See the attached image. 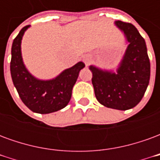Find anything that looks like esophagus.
I'll return each instance as SVG.
<instances>
[{
	"label": "esophagus",
	"instance_id": "obj_1",
	"mask_svg": "<svg viewBox=\"0 0 160 160\" xmlns=\"http://www.w3.org/2000/svg\"><path fill=\"white\" fill-rule=\"evenodd\" d=\"M82 61H83V62L85 63V65L87 67H88L91 63H92V56H91V55H86V56L82 58Z\"/></svg>",
	"mask_w": 160,
	"mask_h": 160
}]
</instances>
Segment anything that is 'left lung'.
I'll list each match as a JSON object with an SVG mask.
<instances>
[{
  "instance_id": "left-lung-1",
  "label": "left lung",
  "mask_w": 160,
  "mask_h": 160,
  "mask_svg": "<svg viewBox=\"0 0 160 160\" xmlns=\"http://www.w3.org/2000/svg\"><path fill=\"white\" fill-rule=\"evenodd\" d=\"M128 42L117 73L90 66L92 83L98 101L104 106L126 111L136 106L148 88L150 61L144 38L131 23L116 21Z\"/></svg>"
}]
</instances>
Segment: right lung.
<instances>
[{"label":"right lung","mask_w":160,"mask_h":160,"mask_svg":"<svg viewBox=\"0 0 160 160\" xmlns=\"http://www.w3.org/2000/svg\"><path fill=\"white\" fill-rule=\"evenodd\" d=\"M29 26L23 27L12 42L11 76L23 103L33 112L48 114L62 110L68 104L79 72L85 64L80 62L50 80H39L33 77L23 63L20 50L22 37Z\"/></svg>","instance_id":"add662e5"}]
</instances>
